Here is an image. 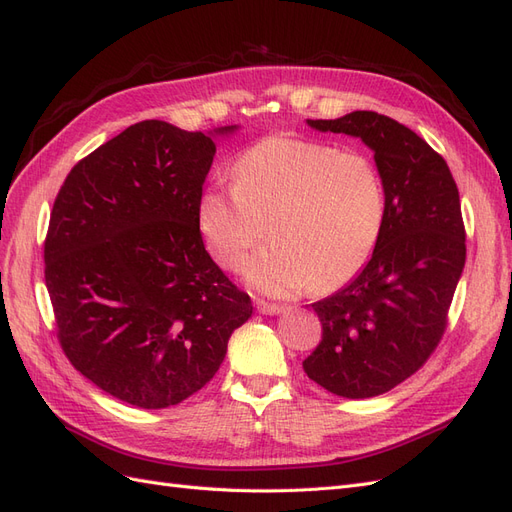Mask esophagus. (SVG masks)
I'll return each mask as SVG.
<instances>
[{
    "instance_id": "esophagus-1",
    "label": "esophagus",
    "mask_w": 512,
    "mask_h": 512,
    "mask_svg": "<svg viewBox=\"0 0 512 512\" xmlns=\"http://www.w3.org/2000/svg\"><path fill=\"white\" fill-rule=\"evenodd\" d=\"M256 309H258L260 314H267V316H275V314L284 312V307H282V305L269 303V301H262V299H256Z\"/></svg>"
}]
</instances>
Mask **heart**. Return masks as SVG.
Returning a JSON list of instances; mask_svg holds the SVG:
<instances>
[{
  "label": "heart",
  "mask_w": 512,
  "mask_h": 512,
  "mask_svg": "<svg viewBox=\"0 0 512 512\" xmlns=\"http://www.w3.org/2000/svg\"><path fill=\"white\" fill-rule=\"evenodd\" d=\"M232 177L200 190L196 228L211 258L237 269L265 224L271 243L243 267L258 290L331 292L354 280L374 254L386 194L367 153L273 134L241 153Z\"/></svg>",
  "instance_id": "obj_1"
}]
</instances>
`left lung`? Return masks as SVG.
<instances>
[{
	"mask_svg": "<svg viewBox=\"0 0 512 512\" xmlns=\"http://www.w3.org/2000/svg\"><path fill=\"white\" fill-rule=\"evenodd\" d=\"M307 123L374 151L386 211L363 271L312 305L322 339L303 369L333 395L376 397L421 369L444 335L466 265L459 190L440 153L391 117L354 111Z\"/></svg>",
	"mask_w": 512,
	"mask_h": 512,
	"instance_id": "8db88e82",
	"label": "left lung"
}]
</instances>
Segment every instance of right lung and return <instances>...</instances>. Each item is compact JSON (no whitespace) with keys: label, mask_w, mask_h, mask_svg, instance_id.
Returning <instances> with one entry per match:
<instances>
[{"label":"right lung","mask_w":512,"mask_h":512,"mask_svg":"<svg viewBox=\"0 0 512 512\" xmlns=\"http://www.w3.org/2000/svg\"><path fill=\"white\" fill-rule=\"evenodd\" d=\"M213 156L211 134L134 123L70 170L51 211L44 282L61 350L136 408L177 406L203 389L252 316L250 294L196 228Z\"/></svg>","instance_id":"right-lung-1"}]
</instances>
